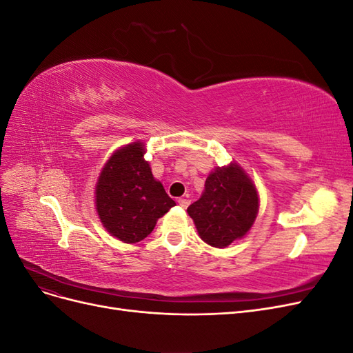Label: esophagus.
Masks as SVG:
<instances>
[{
	"label": "esophagus",
	"instance_id": "esophagus-1",
	"mask_svg": "<svg viewBox=\"0 0 353 353\" xmlns=\"http://www.w3.org/2000/svg\"><path fill=\"white\" fill-rule=\"evenodd\" d=\"M178 203H179L181 208L185 209V208H188V205H190V200H188V199H179Z\"/></svg>",
	"mask_w": 353,
	"mask_h": 353
}]
</instances>
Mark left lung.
Returning <instances> with one entry per match:
<instances>
[{
    "label": "left lung",
    "mask_w": 353,
    "mask_h": 353,
    "mask_svg": "<svg viewBox=\"0 0 353 353\" xmlns=\"http://www.w3.org/2000/svg\"><path fill=\"white\" fill-rule=\"evenodd\" d=\"M258 209L259 197L252 179L239 165H230L213 170L201 197L187 212L200 239L222 249L248 234Z\"/></svg>",
    "instance_id": "left-lung-1"
}]
</instances>
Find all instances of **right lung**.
<instances>
[{"instance_id": "obj_1", "label": "right lung", "mask_w": 353, "mask_h": 353, "mask_svg": "<svg viewBox=\"0 0 353 353\" xmlns=\"http://www.w3.org/2000/svg\"><path fill=\"white\" fill-rule=\"evenodd\" d=\"M143 156L141 143L122 147L105 163L95 187L101 223L123 243L144 240L157 219L175 206Z\"/></svg>"}]
</instances>
